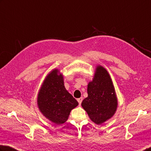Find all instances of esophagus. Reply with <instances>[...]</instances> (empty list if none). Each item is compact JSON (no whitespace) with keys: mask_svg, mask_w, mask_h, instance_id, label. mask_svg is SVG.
I'll return each instance as SVG.
<instances>
[{"mask_svg":"<svg viewBox=\"0 0 151 151\" xmlns=\"http://www.w3.org/2000/svg\"><path fill=\"white\" fill-rule=\"evenodd\" d=\"M77 101H78V104H79V106H81V104L82 102H83V98H78V99H77Z\"/></svg>","mask_w":151,"mask_h":151,"instance_id":"1","label":"esophagus"}]
</instances>
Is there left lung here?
<instances>
[{"mask_svg":"<svg viewBox=\"0 0 151 151\" xmlns=\"http://www.w3.org/2000/svg\"><path fill=\"white\" fill-rule=\"evenodd\" d=\"M88 97L82 102V107L90 119L98 125L110 119L116 113L117 99L113 83L105 68L98 65L92 81L87 88Z\"/></svg>","mask_w":151,"mask_h":151,"instance_id":"8db88e82","label":"left lung"}]
</instances>
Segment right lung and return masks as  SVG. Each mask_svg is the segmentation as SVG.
Here are the masks:
<instances>
[{
    "mask_svg": "<svg viewBox=\"0 0 151 151\" xmlns=\"http://www.w3.org/2000/svg\"><path fill=\"white\" fill-rule=\"evenodd\" d=\"M37 106L46 118L55 124L67 122L78 103L64 86L63 76L53 69L46 76L37 95Z\"/></svg>",
    "mask_w": 151,
    "mask_h": 151,
    "instance_id": "right-lung-1",
    "label": "right lung"
}]
</instances>
